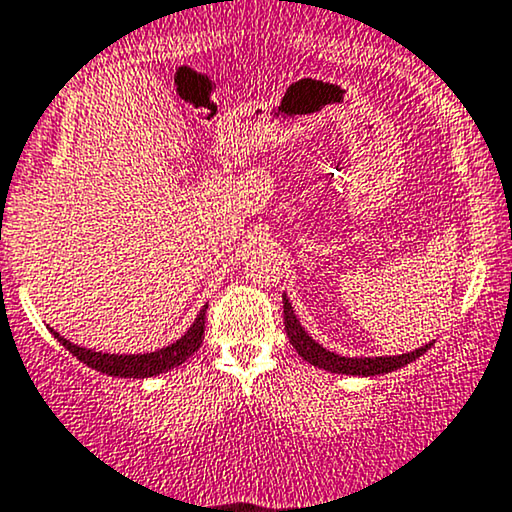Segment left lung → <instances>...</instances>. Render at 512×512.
I'll return each instance as SVG.
<instances>
[{
    "instance_id": "1",
    "label": "left lung",
    "mask_w": 512,
    "mask_h": 512,
    "mask_svg": "<svg viewBox=\"0 0 512 512\" xmlns=\"http://www.w3.org/2000/svg\"><path fill=\"white\" fill-rule=\"evenodd\" d=\"M283 323H286V333L290 345L297 349V354L312 364L316 368H323V371L331 373H345V375H383V373H392L397 368L411 364L418 357H423L428 349L435 345V342H428V345L418 347L416 352L409 354H397V357H340V354L331 352L319 342L309 338V333L304 331L297 321V316L293 312V304L286 295H283Z\"/></svg>"
}]
</instances>
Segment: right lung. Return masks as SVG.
I'll use <instances>...</instances> for the list:
<instances>
[{"label":"right lung","mask_w":512,"mask_h":512,"mask_svg":"<svg viewBox=\"0 0 512 512\" xmlns=\"http://www.w3.org/2000/svg\"><path fill=\"white\" fill-rule=\"evenodd\" d=\"M205 312H208V304L200 309L196 321L191 323V328L177 342L167 345L163 349H155V352L146 354H108V352H96V349H84L80 345L58 335L54 338L68 349L73 357H77L82 364H87L94 371H101L106 375H118V378H151V375H160L170 368L184 364L193 352H198L200 342L205 338Z\"/></svg>","instance_id":"right-lung-1"}]
</instances>
